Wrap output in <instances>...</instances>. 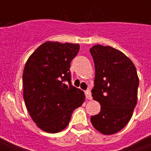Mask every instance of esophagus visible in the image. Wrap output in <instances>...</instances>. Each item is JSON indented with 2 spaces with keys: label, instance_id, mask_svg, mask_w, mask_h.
<instances>
[{
  "label": "esophagus",
  "instance_id": "obj_1",
  "mask_svg": "<svg viewBox=\"0 0 151 151\" xmlns=\"http://www.w3.org/2000/svg\"><path fill=\"white\" fill-rule=\"evenodd\" d=\"M86 97L87 99H90V100L92 99L91 92V90H90V89H88V90L86 91Z\"/></svg>",
  "mask_w": 151,
  "mask_h": 151
}]
</instances>
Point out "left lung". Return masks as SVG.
Returning <instances> with one entry per match:
<instances>
[{
    "label": "left lung",
    "mask_w": 151,
    "mask_h": 151,
    "mask_svg": "<svg viewBox=\"0 0 151 151\" xmlns=\"http://www.w3.org/2000/svg\"><path fill=\"white\" fill-rule=\"evenodd\" d=\"M95 68L93 99L101 105L91 117L95 129L105 135L119 132L129 123L137 101L139 79L132 60L110 46L95 45L90 49Z\"/></svg>",
    "instance_id": "left-lung-1"
}]
</instances>
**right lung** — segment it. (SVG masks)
Returning a JSON list of instances; mask_svg holds the SVG:
<instances>
[{
    "label": "right lung",
    "instance_id": "obj_1",
    "mask_svg": "<svg viewBox=\"0 0 151 151\" xmlns=\"http://www.w3.org/2000/svg\"><path fill=\"white\" fill-rule=\"evenodd\" d=\"M79 48L78 43L45 42L25 65V104L35 123L47 133L65 129L73 111L85 101L83 91L72 85L69 70Z\"/></svg>",
    "mask_w": 151,
    "mask_h": 151
}]
</instances>
